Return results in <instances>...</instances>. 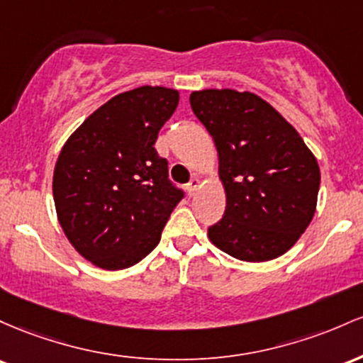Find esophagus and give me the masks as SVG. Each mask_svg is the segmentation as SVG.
Instances as JSON below:
<instances>
[{
    "instance_id": "1",
    "label": "esophagus",
    "mask_w": 363,
    "mask_h": 363,
    "mask_svg": "<svg viewBox=\"0 0 363 363\" xmlns=\"http://www.w3.org/2000/svg\"><path fill=\"white\" fill-rule=\"evenodd\" d=\"M186 189H189V194L190 195H194V194H197V190L201 189V178H192V180H190V183H189V186H186Z\"/></svg>"
}]
</instances>
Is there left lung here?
I'll return each mask as SVG.
<instances>
[{
    "instance_id": "left-lung-1",
    "label": "left lung",
    "mask_w": 363,
    "mask_h": 363,
    "mask_svg": "<svg viewBox=\"0 0 363 363\" xmlns=\"http://www.w3.org/2000/svg\"><path fill=\"white\" fill-rule=\"evenodd\" d=\"M194 115L213 137L226 211L209 238L231 257L264 262L283 255L311 225L320 171L303 138L252 92L190 94Z\"/></svg>"
}]
</instances>
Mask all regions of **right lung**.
I'll return each mask as SVG.
<instances>
[{
  "label": "right lung",
  "instance_id": "add662e5",
  "mask_svg": "<svg viewBox=\"0 0 363 363\" xmlns=\"http://www.w3.org/2000/svg\"><path fill=\"white\" fill-rule=\"evenodd\" d=\"M178 101V91L150 85L118 94L61 149L52 177L56 213L94 266L118 271L140 262L185 195L154 147Z\"/></svg>",
  "mask_w": 363,
  "mask_h": 363
}]
</instances>
